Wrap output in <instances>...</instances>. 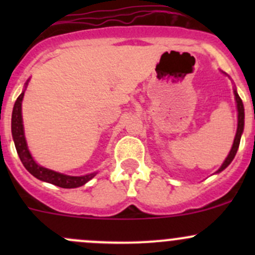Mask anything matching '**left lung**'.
I'll return each mask as SVG.
<instances>
[{
	"label": "left lung",
	"instance_id": "8db88e82",
	"mask_svg": "<svg viewBox=\"0 0 255 255\" xmlns=\"http://www.w3.org/2000/svg\"><path fill=\"white\" fill-rule=\"evenodd\" d=\"M228 78H230V76H228ZM233 94H235L236 104H237V112H238L237 132H236V137H235V140H233V145H232V148H231L230 153H228L227 158L225 159V161H223V164L221 165V168L218 169L217 171H216V174L223 171L226 168H227L228 165H230L231 163H232V160L235 159L236 154H237L239 143H241V137H242V134H243V129H244V106H243V102H242V100H241V97H239L237 89H236V87L233 89Z\"/></svg>",
	"mask_w": 255,
	"mask_h": 255
}]
</instances>
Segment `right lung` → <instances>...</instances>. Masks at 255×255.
<instances>
[{"label":"right lung","instance_id":"right-lung-1","mask_svg":"<svg viewBox=\"0 0 255 255\" xmlns=\"http://www.w3.org/2000/svg\"><path fill=\"white\" fill-rule=\"evenodd\" d=\"M28 82H29V79H28L27 82H25L24 90H23L22 94L18 96L16 104H14L13 106V111H12V122H11L12 137H13V142H14V145H16L17 153H18V156H19L20 161H22L24 168L27 169L33 176L42 180V181L56 185V186L63 187V189H75V187L82 186V185L86 184L87 181H90V180L96 175L97 173H91V174H87V175H81V176L65 175V174L58 173V171L50 170V169L39 165V164L33 159L32 154H30L29 149H28L27 140H25L24 127H23V118H22V101H23V96H24V91Z\"/></svg>","mask_w":255,"mask_h":255}]
</instances>
